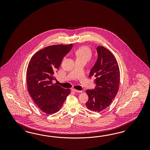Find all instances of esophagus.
Returning <instances> with one entry per match:
<instances>
[{"label": "esophagus", "instance_id": "34e87169", "mask_svg": "<svg viewBox=\"0 0 150 150\" xmlns=\"http://www.w3.org/2000/svg\"><path fill=\"white\" fill-rule=\"evenodd\" d=\"M71 91H74V92H81V91H79V90H76V89H74V88H72L71 89Z\"/></svg>", "mask_w": 150, "mask_h": 150}]
</instances>
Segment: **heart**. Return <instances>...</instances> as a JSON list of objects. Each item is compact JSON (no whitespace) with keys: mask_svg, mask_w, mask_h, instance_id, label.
<instances>
[{"mask_svg":"<svg viewBox=\"0 0 150 150\" xmlns=\"http://www.w3.org/2000/svg\"><path fill=\"white\" fill-rule=\"evenodd\" d=\"M76 60H85L88 61L92 57L91 49L86 45L81 46L75 51Z\"/></svg>","mask_w":150,"mask_h":150,"instance_id":"heart-1","label":"heart"}]
</instances>
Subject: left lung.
<instances>
[{
    "label": "left lung",
    "mask_w": 150,
    "mask_h": 150,
    "mask_svg": "<svg viewBox=\"0 0 150 150\" xmlns=\"http://www.w3.org/2000/svg\"><path fill=\"white\" fill-rule=\"evenodd\" d=\"M98 58L89 77L95 76V89L87 90V108L100 112L107 108L117 95L120 83V71L114 55L103 46L97 47Z\"/></svg>",
    "instance_id": "left-lung-1"
}]
</instances>
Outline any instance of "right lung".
Returning <instances> with one entry per match:
<instances>
[{"mask_svg": "<svg viewBox=\"0 0 150 150\" xmlns=\"http://www.w3.org/2000/svg\"><path fill=\"white\" fill-rule=\"evenodd\" d=\"M72 48V44L50 45L37 52L30 60L26 75L28 92L45 113L58 112L70 93V89L54 84L52 80L64 57Z\"/></svg>", "mask_w": 150, "mask_h": 150, "instance_id": "1", "label": "right lung"}]
</instances>
